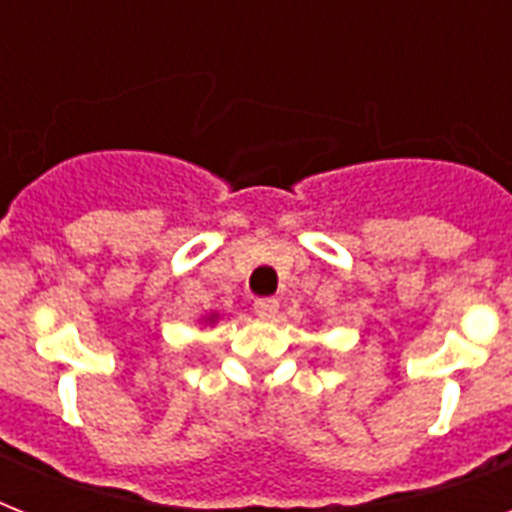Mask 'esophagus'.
<instances>
[{
	"instance_id": "1",
	"label": "esophagus",
	"mask_w": 512,
	"mask_h": 512,
	"mask_svg": "<svg viewBox=\"0 0 512 512\" xmlns=\"http://www.w3.org/2000/svg\"><path fill=\"white\" fill-rule=\"evenodd\" d=\"M279 311V300L276 297H257L255 300V313L260 319H273Z\"/></svg>"
}]
</instances>
